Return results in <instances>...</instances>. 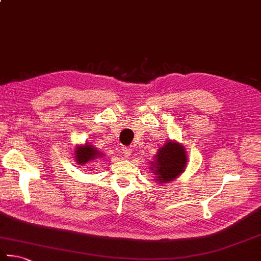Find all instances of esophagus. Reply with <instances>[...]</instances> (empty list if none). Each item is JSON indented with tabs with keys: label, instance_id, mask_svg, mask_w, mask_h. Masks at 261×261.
I'll use <instances>...</instances> for the list:
<instances>
[{
	"label": "esophagus",
	"instance_id": "34e87169",
	"mask_svg": "<svg viewBox=\"0 0 261 261\" xmlns=\"http://www.w3.org/2000/svg\"><path fill=\"white\" fill-rule=\"evenodd\" d=\"M123 152H124L125 156H131L132 152H134V149H132V147H124Z\"/></svg>",
	"mask_w": 261,
	"mask_h": 261
}]
</instances>
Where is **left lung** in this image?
<instances>
[{"label": "left lung", "instance_id": "8db88e82", "mask_svg": "<svg viewBox=\"0 0 261 261\" xmlns=\"http://www.w3.org/2000/svg\"><path fill=\"white\" fill-rule=\"evenodd\" d=\"M152 165L156 170L155 174L158 175L157 181L162 183L172 181L185 171L187 165V156L183 146L173 141H166L165 146L158 150Z\"/></svg>", "mask_w": 261, "mask_h": 261}]
</instances>
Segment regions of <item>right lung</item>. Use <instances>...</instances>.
<instances>
[{
    "label": "right lung",
    "instance_id": "1",
    "mask_svg": "<svg viewBox=\"0 0 261 261\" xmlns=\"http://www.w3.org/2000/svg\"><path fill=\"white\" fill-rule=\"evenodd\" d=\"M100 152L90 145H85L84 147H78L75 150V160L78 164L83 165L86 164L87 162L93 161L95 158L99 157Z\"/></svg>",
    "mask_w": 261,
    "mask_h": 261
}]
</instances>
